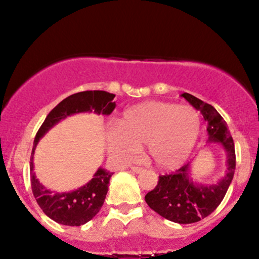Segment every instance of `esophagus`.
<instances>
[{
	"instance_id": "esophagus-1",
	"label": "esophagus",
	"mask_w": 259,
	"mask_h": 259,
	"mask_svg": "<svg viewBox=\"0 0 259 259\" xmlns=\"http://www.w3.org/2000/svg\"><path fill=\"white\" fill-rule=\"evenodd\" d=\"M132 170L134 171V173H142V171H144V168H141V167H136V165H133L132 167Z\"/></svg>"
}]
</instances>
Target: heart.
<instances>
[{
  "mask_svg": "<svg viewBox=\"0 0 259 259\" xmlns=\"http://www.w3.org/2000/svg\"><path fill=\"white\" fill-rule=\"evenodd\" d=\"M201 134V115L194 107L147 101L126 109L117 127L106 133L107 148L115 158L132 159L147 145L148 158L160 169L183 164Z\"/></svg>",
  "mask_w": 259,
  "mask_h": 259,
  "instance_id": "heart-1",
  "label": "heart"
}]
</instances>
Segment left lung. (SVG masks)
<instances>
[{
	"label": "left lung",
	"instance_id": "obj_1",
	"mask_svg": "<svg viewBox=\"0 0 259 259\" xmlns=\"http://www.w3.org/2000/svg\"><path fill=\"white\" fill-rule=\"evenodd\" d=\"M181 96L201 111L207 121L208 142H219L227 151V174L218 184L202 185L190 178V163H186L173 173L159 175L158 184L145 196V201L163 218L179 224H191L206 218L221 204L234 178L236 157L227 121L214 107L187 92Z\"/></svg>",
	"mask_w": 259,
	"mask_h": 259
}]
</instances>
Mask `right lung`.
I'll return each mask as SVG.
<instances>
[{
  "instance_id": "add662e5",
  "label": "right lung",
  "mask_w": 259,
  "mask_h": 259,
  "mask_svg": "<svg viewBox=\"0 0 259 259\" xmlns=\"http://www.w3.org/2000/svg\"><path fill=\"white\" fill-rule=\"evenodd\" d=\"M114 97L115 95L100 90L81 91L70 95L49 113L42 125L36 133L30 157L31 190L42 212L56 223L69 225V227H80L91 221L103 206L108 191L109 179L113 173L99 168L94 178L78 190H74L72 192H63V194L53 192L46 189L36 179L34 173L32 159L38 140L58 121L75 113L95 112L97 114H111L115 108V102H113Z\"/></svg>"
}]
</instances>
